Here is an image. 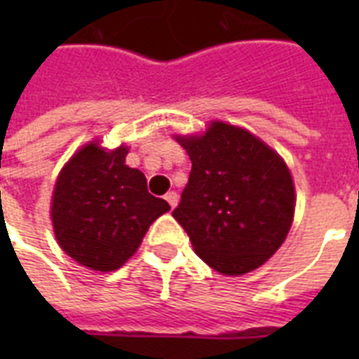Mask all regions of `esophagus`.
Instances as JSON below:
<instances>
[{"instance_id":"34e87169","label":"esophagus","mask_w":359,"mask_h":359,"mask_svg":"<svg viewBox=\"0 0 359 359\" xmlns=\"http://www.w3.org/2000/svg\"><path fill=\"white\" fill-rule=\"evenodd\" d=\"M165 201L169 203V207L171 208L177 207V203H179V196H177V191H168V194H165Z\"/></svg>"}]
</instances>
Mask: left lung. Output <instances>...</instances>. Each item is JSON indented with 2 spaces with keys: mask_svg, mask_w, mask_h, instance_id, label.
Returning <instances> with one entry per match:
<instances>
[{
  "mask_svg": "<svg viewBox=\"0 0 359 359\" xmlns=\"http://www.w3.org/2000/svg\"><path fill=\"white\" fill-rule=\"evenodd\" d=\"M191 171L173 218L208 266L251 272L287 238L294 184L279 154L248 130L212 123L205 135L177 137Z\"/></svg>",
  "mask_w": 359,
  "mask_h": 359,
  "instance_id": "8db88e82",
  "label": "left lung"
}]
</instances>
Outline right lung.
<instances>
[{"instance_id":"right-lung-1","label":"right lung","mask_w":359,"mask_h":359,"mask_svg":"<svg viewBox=\"0 0 359 359\" xmlns=\"http://www.w3.org/2000/svg\"><path fill=\"white\" fill-rule=\"evenodd\" d=\"M128 149L89 143L55 182L52 222L67 255L98 272L117 270L140 248L147 229L169 210L151 196L145 175L124 163Z\"/></svg>"}]
</instances>
